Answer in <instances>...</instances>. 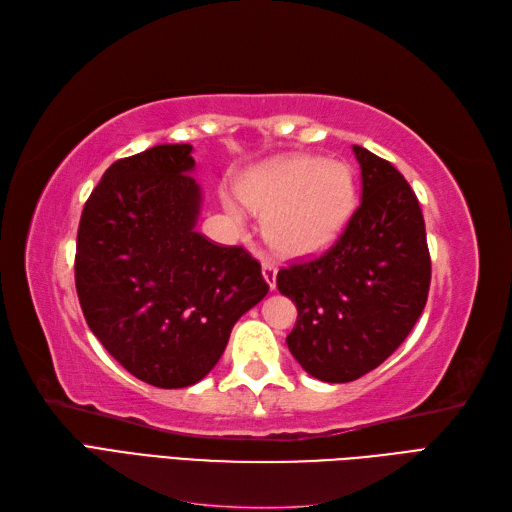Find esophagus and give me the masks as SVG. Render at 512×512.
Segmentation results:
<instances>
[{
    "label": "esophagus",
    "instance_id": "34e87169",
    "mask_svg": "<svg viewBox=\"0 0 512 512\" xmlns=\"http://www.w3.org/2000/svg\"><path fill=\"white\" fill-rule=\"evenodd\" d=\"M262 275L269 284L271 290H275V277H277V265L273 260H262Z\"/></svg>",
    "mask_w": 512,
    "mask_h": 512
}]
</instances>
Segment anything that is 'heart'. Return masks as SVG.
<instances>
[{"instance_id": "1", "label": "heart", "mask_w": 512, "mask_h": 512, "mask_svg": "<svg viewBox=\"0 0 512 512\" xmlns=\"http://www.w3.org/2000/svg\"><path fill=\"white\" fill-rule=\"evenodd\" d=\"M245 207L265 218V237L273 250L303 258L327 250L354 211L356 185L348 164L290 156L275 160L241 181ZM230 215L239 207L224 196Z\"/></svg>"}]
</instances>
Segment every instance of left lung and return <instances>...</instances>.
<instances>
[{"label": "left lung", "instance_id": "8db88e82", "mask_svg": "<svg viewBox=\"0 0 512 512\" xmlns=\"http://www.w3.org/2000/svg\"><path fill=\"white\" fill-rule=\"evenodd\" d=\"M363 194L322 256L277 273L297 305L286 337L294 359L322 382H352L401 346L423 314L431 282L425 220L399 170L354 145Z\"/></svg>", "mask_w": 512, "mask_h": 512}]
</instances>
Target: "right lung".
Masks as SVG:
<instances>
[{
  "label": "right lung",
  "mask_w": 512,
  "mask_h": 512,
  "mask_svg": "<svg viewBox=\"0 0 512 512\" xmlns=\"http://www.w3.org/2000/svg\"><path fill=\"white\" fill-rule=\"evenodd\" d=\"M192 145L117 160L87 198L74 280L83 316L108 354L160 389L203 380L235 322L267 297L258 260L196 232Z\"/></svg>",
  "instance_id": "obj_1"
}]
</instances>
